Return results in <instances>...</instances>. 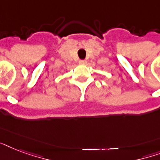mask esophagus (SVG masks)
Listing matches in <instances>:
<instances>
[{"mask_svg":"<svg viewBox=\"0 0 160 160\" xmlns=\"http://www.w3.org/2000/svg\"><path fill=\"white\" fill-rule=\"evenodd\" d=\"M79 63H80V65H85V64H86V60H79Z\"/></svg>","mask_w":160,"mask_h":160,"instance_id":"1","label":"esophagus"}]
</instances>
